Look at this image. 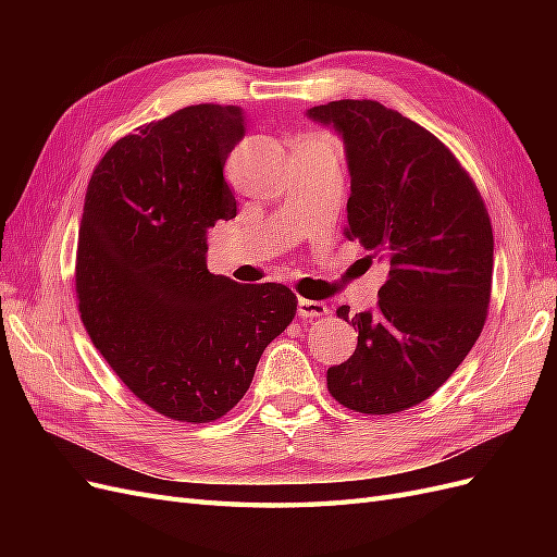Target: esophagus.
Wrapping results in <instances>:
<instances>
[{"mask_svg":"<svg viewBox=\"0 0 557 557\" xmlns=\"http://www.w3.org/2000/svg\"><path fill=\"white\" fill-rule=\"evenodd\" d=\"M327 311H330L327 305H325V301H320V299H305V297L297 299V313L301 318H320V315H325Z\"/></svg>","mask_w":557,"mask_h":557,"instance_id":"1","label":"esophagus"}]
</instances>
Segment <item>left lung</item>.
<instances>
[{
    "instance_id": "8db88e82",
    "label": "left lung",
    "mask_w": 557,
    "mask_h": 557,
    "mask_svg": "<svg viewBox=\"0 0 557 557\" xmlns=\"http://www.w3.org/2000/svg\"><path fill=\"white\" fill-rule=\"evenodd\" d=\"M307 115L344 139L346 237L387 264L376 309L350 318L356 352L327 369V387L346 409L397 413L442 387L479 339L493 283L491 218L450 150L401 113L339 99ZM336 313L348 320V307Z\"/></svg>"
}]
</instances>
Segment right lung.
I'll return each mask as SVG.
<instances>
[{
    "label": "right lung",
    "mask_w": 557,
    "mask_h": 557,
    "mask_svg": "<svg viewBox=\"0 0 557 557\" xmlns=\"http://www.w3.org/2000/svg\"><path fill=\"white\" fill-rule=\"evenodd\" d=\"M244 125L242 107L221 104L148 123L107 150L83 205V325L117 379L181 423L225 416L297 311L281 283L242 285L207 269L209 227L237 215L223 166Z\"/></svg>",
    "instance_id": "1"
}]
</instances>
